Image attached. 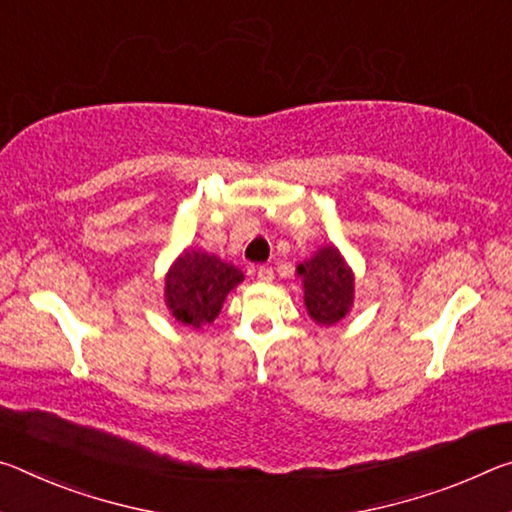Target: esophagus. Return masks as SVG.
I'll use <instances>...</instances> for the list:
<instances>
[{
    "label": "esophagus",
    "instance_id": "obj_1",
    "mask_svg": "<svg viewBox=\"0 0 512 512\" xmlns=\"http://www.w3.org/2000/svg\"><path fill=\"white\" fill-rule=\"evenodd\" d=\"M256 279H261V281H272L274 279V270L270 265H261V267H256Z\"/></svg>",
    "mask_w": 512,
    "mask_h": 512
}]
</instances>
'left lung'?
<instances>
[{"instance_id": "8db88e82", "label": "left lung", "mask_w": 512, "mask_h": 512, "mask_svg": "<svg viewBox=\"0 0 512 512\" xmlns=\"http://www.w3.org/2000/svg\"><path fill=\"white\" fill-rule=\"evenodd\" d=\"M297 274L304 283L306 311L315 324L333 326L345 320L354 306V272L338 247H320L297 267Z\"/></svg>"}]
</instances>
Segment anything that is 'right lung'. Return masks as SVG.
Returning a JSON list of instances; mask_svg holds the SVG:
<instances>
[{"label": "right lung", "instance_id": "obj_1", "mask_svg": "<svg viewBox=\"0 0 512 512\" xmlns=\"http://www.w3.org/2000/svg\"><path fill=\"white\" fill-rule=\"evenodd\" d=\"M236 265L201 249H186L165 274V304L181 324L201 329L222 311L229 292L242 283Z\"/></svg>", "mask_w": 512, "mask_h": 512}]
</instances>
